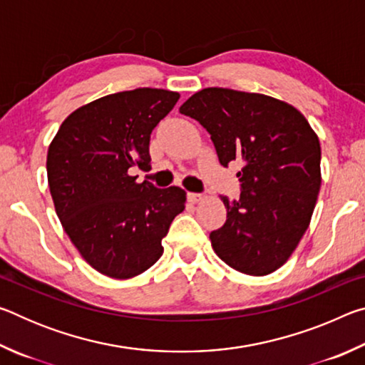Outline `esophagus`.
<instances>
[{"mask_svg":"<svg viewBox=\"0 0 365 365\" xmlns=\"http://www.w3.org/2000/svg\"><path fill=\"white\" fill-rule=\"evenodd\" d=\"M187 197H188L190 202H200L202 200V195H200V193H188Z\"/></svg>","mask_w":365,"mask_h":365,"instance_id":"34e87169","label":"esophagus"}]
</instances>
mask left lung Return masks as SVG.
<instances>
[{
  "mask_svg": "<svg viewBox=\"0 0 365 365\" xmlns=\"http://www.w3.org/2000/svg\"><path fill=\"white\" fill-rule=\"evenodd\" d=\"M180 113L211 135L219 163L242 164L238 200L209 235L222 261L261 277L288 261L306 233L320 190V143L306 117L285 101L230 88H205Z\"/></svg>",
  "mask_w": 365,
  "mask_h": 365,
  "instance_id": "left-lung-1",
  "label": "left lung"
}]
</instances>
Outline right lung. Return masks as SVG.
<instances>
[{"mask_svg": "<svg viewBox=\"0 0 365 365\" xmlns=\"http://www.w3.org/2000/svg\"><path fill=\"white\" fill-rule=\"evenodd\" d=\"M178 98L160 88L103 96L73 110L48 148V183L61 224L85 261L110 279L150 269L185 209L182 188L160 190L132 175L135 168L151 169V132Z\"/></svg>", "mask_w": 365, "mask_h": 365, "instance_id": "1", "label": "right lung"}]
</instances>
